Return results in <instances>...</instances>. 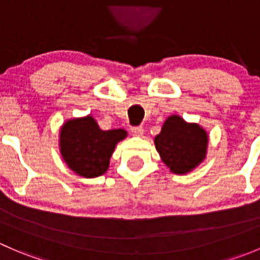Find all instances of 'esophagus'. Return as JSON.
Listing matches in <instances>:
<instances>
[{"label":"esophagus","mask_w":260,"mask_h":260,"mask_svg":"<svg viewBox=\"0 0 260 260\" xmlns=\"http://www.w3.org/2000/svg\"><path fill=\"white\" fill-rule=\"evenodd\" d=\"M131 132H132V136H135V137H142L143 136V127H135L131 129Z\"/></svg>","instance_id":"1"}]
</instances>
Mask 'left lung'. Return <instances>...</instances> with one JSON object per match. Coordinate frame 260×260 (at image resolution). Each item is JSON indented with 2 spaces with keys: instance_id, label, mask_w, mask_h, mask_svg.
Listing matches in <instances>:
<instances>
[{
  "instance_id": "8db88e82",
  "label": "left lung",
  "mask_w": 260,
  "mask_h": 260,
  "mask_svg": "<svg viewBox=\"0 0 260 260\" xmlns=\"http://www.w3.org/2000/svg\"><path fill=\"white\" fill-rule=\"evenodd\" d=\"M154 146L170 172L186 175L206 158L209 135L198 123L186 122L181 115L172 114L162 124Z\"/></svg>"
}]
</instances>
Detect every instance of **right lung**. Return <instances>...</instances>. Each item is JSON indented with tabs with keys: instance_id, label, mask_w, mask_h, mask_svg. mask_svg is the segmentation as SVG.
Returning a JSON list of instances; mask_svg holds the SVG:
<instances>
[{
	"instance_id": "obj_1",
	"label": "right lung",
	"mask_w": 260,
	"mask_h": 260,
	"mask_svg": "<svg viewBox=\"0 0 260 260\" xmlns=\"http://www.w3.org/2000/svg\"><path fill=\"white\" fill-rule=\"evenodd\" d=\"M127 136L122 128L101 129L91 114L70 118L59 131L60 154L75 175L94 179L108 171L115 146Z\"/></svg>"
}]
</instances>
